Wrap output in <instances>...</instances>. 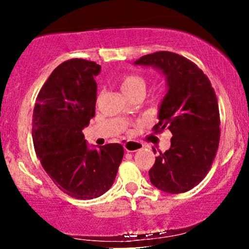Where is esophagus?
<instances>
[{"label":"esophagus","instance_id":"esophagus-1","mask_svg":"<svg viewBox=\"0 0 249 249\" xmlns=\"http://www.w3.org/2000/svg\"><path fill=\"white\" fill-rule=\"evenodd\" d=\"M142 146H144V145L138 142H132V141L124 142V150L126 151V152H136V151L142 150Z\"/></svg>","mask_w":249,"mask_h":249}]
</instances>
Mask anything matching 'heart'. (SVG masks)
Listing matches in <instances>:
<instances>
[{"label":"heart","instance_id":"obj_1","mask_svg":"<svg viewBox=\"0 0 249 249\" xmlns=\"http://www.w3.org/2000/svg\"><path fill=\"white\" fill-rule=\"evenodd\" d=\"M121 88L125 95H130L137 90H145V81L137 75H126L122 78Z\"/></svg>","mask_w":249,"mask_h":249}]
</instances>
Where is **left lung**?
<instances>
[{
  "label": "left lung",
  "mask_w": 249,
  "mask_h": 249,
  "mask_svg": "<svg viewBox=\"0 0 249 249\" xmlns=\"http://www.w3.org/2000/svg\"><path fill=\"white\" fill-rule=\"evenodd\" d=\"M134 64L152 65L167 79L168 90L153 131L168 128L171 147L156 157L148 171L151 182L166 193L187 192L206 177L219 147L220 113L214 89L196 63L178 53L158 51Z\"/></svg>",
  "instance_id": "1"
}]
</instances>
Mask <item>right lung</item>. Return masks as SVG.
Masks as SVG:
<instances>
[{"label":"right lung","mask_w":249,"mask_h":249,"mask_svg":"<svg viewBox=\"0 0 249 249\" xmlns=\"http://www.w3.org/2000/svg\"><path fill=\"white\" fill-rule=\"evenodd\" d=\"M99 72L101 65L87 59L63 62L34 107L33 142L43 168L62 192L82 200L110 190L124 156L117 142L90 150L82 132L95 117Z\"/></svg>","instance_id":"right-lung-1"}]
</instances>
